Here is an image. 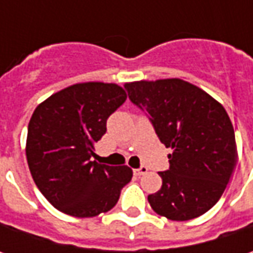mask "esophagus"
Returning <instances> with one entry per match:
<instances>
[{
  "label": "esophagus",
  "instance_id": "34e87169",
  "mask_svg": "<svg viewBox=\"0 0 253 253\" xmlns=\"http://www.w3.org/2000/svg\"><path fill=\"white\" fill-rule=\"evenodd\" d=\"M146 171H148V168H146V166H141L139 169L133 170V173H135L136 176H142V174H145Z\"/></svg>",
  "mask_w": 253,
  "mask_h": 253
}]
</instances>
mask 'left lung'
I'll use <instances>...</instances> for the list:
<instances>
[{"label": "left lung", "mask_w": 253, "mask_h": 253, "mask_svg": "<svg viewBox=\"0 0 253 253\" xmlns=\"http://www.w3.org/2000/svg\"><path fill=\"white\" fill-rule=\"evenodd\" d=\"M129 100L146 111L169 155L159 171L162 187L149 194L153 211L173 221L207 212L228 184L237 165L235 133L224 107L180 79L126 83Z\"/></svg>", "instance_id": "8db88e82"}]
</instances>
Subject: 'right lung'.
<instances>
[{
	"label": "right lung",
	"instance_id": "1",
	"mask_svg": "<svg viewBox=\"0 0 253 253\" xmlns=\"http://www.w3.org/2000/svg\"><path fill=\"white\" fill-rule=\"evenodd\" d=\"M125 100L120 85L90 82L70 85L36 107L28 125L26 159L35 184L54 209L88 218L117 204L132 169L92 159L108 117Z\"/></svg>",
	"mask_w": 253,
	"mask_h": 253
}]
</instances>
